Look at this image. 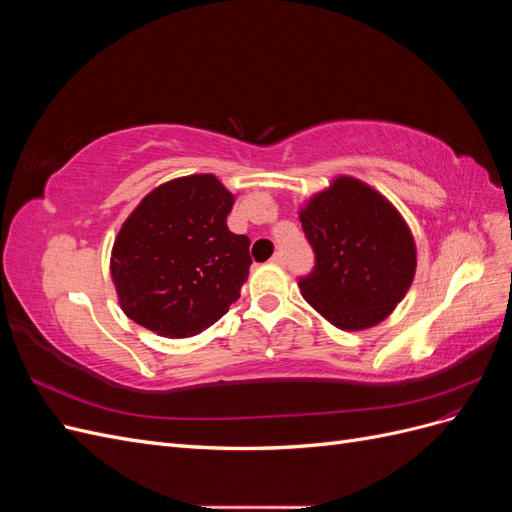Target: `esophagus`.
Instances as JSON below:
<instances>
[{
    "instance_id": "1",
    "label": "esophagus",
    "mask_w": 512,
    "mask_h": 512,
    "mask_svg": "<svg viewBox=\"0 0 512 512\" xmlns=\"http://www.w3.org/2000/svg\"><path fill=\"white\" fill-rule=\"evenodd\" d=\"M271 262H273V265H277V267H284V265H286V256H284V252H275V254H273V258H271Z\"/></svg>"
}]
</instances>
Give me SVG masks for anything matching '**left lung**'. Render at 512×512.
Instances as JSON below:
<instances>
[{"instance_id":"obj_1","label":"left lung","mask_w":512,"mask_h":512,"mask_svg":"<svg viewBox=\"0 0 512 512\" xmlns=\"http://www.w3.org/2000/svg\"><path fill=\"white\" fill-rule=\"evenodd\" d=\"M314 269L299 277L303 299L337 329L374 327L406 297L416 247L397 209L369 185L339 177L301 211Z\"/></svg>"}]
</instances>
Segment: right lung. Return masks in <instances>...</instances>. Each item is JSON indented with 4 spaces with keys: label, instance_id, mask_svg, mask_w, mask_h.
<instances>
[{
    "label": "right lung",
    "instance_id": "obj_1",
    "mask_svg": "<svg viewBox=\"0 0 512 512\" xmlns=\"http://www.w3.org/2000/svg\"><path fill=\"white\" fill-rule=\"evenodd\" d=\"M235 198L213 175L168 181L143 198L113 245L119 303L141 327L190 337L218 322L250 275V239L228 230Z\"/></svg>",
    "mask_w": 512,
    "mask_h": 512
}]
</instances>
